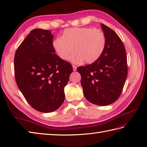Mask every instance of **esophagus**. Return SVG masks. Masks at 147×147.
<instances>
[{
	"label": "esophagus",
	"instance_id": "1",
	"mask_svg": "<svg viewBox=\"0 0 147 147\" xmlns=\"http://www.w3.org/2000/svg\"><path fill=\"white\" fill-rule=\"evenodd\" d=\"M72 67H73V70H74V71H75V70H77V67L75 66V65H72Z\"/></svg>",
	"mask_w": 147,
	"mask_h": 147
}]
</instances>
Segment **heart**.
I'll return each mask as SVG.
<instances>
[{
    "instance_id": "obj_1",
    "label": "heart",
    "mask_w": 147,
    "mask_h": 147,
    "mask_svg": "<svg viewBox=\"0 0 147 147\" xmlns=\"http://www.w3.org/2000/svg\"><path fill=\"white\" fill-rule=\"evenodd\" d=\"M105 37L99 29L73 28L64 30L62 37H57L53 42V47L61 59L67 60L70 55L75 63L83 61L86 64L94 63L104 51ZM74 48V49L73 48Z\"/></svg>"
}]
</instances>
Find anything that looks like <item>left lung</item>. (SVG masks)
<instances>
[{
  "instance_id": "8db88e82",
  "label": "left lung",
  "mask_w": 147,
  "mask_h": 147,
  "mask_svg": "<svg viewBox=\"0 0 147 147\" xmlns=\"http://www.w3.org/2000/svg\"><path fill=\"white\" fill-rule=\"evenodd\" d=\"M105 37L103 53L94 63L77 67L86 99L97 105L113 103L121 95L127 75L125 48L117 33L101 24Z\"/></svg>"
}]
</instances>
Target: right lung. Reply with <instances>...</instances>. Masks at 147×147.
Masks as SVG:
<instances>
[{
    "label": "right lung",
    "instance_id": "add662e5",
    "mask_svg": "<svg viewBox=\"0 0 147 147\" xmlns=\"http://www.w3.org/2000/svg\"><path fill=\"white\" fill-rule=\"evenodd\" d=\"M50 30L35 29L18 48L14 59L16 82L24 98L38 112L59 109L65 99L72 66L55 54Z\"/></svg>",
    "mask_w": 147,
    "mask_h": 147
}]
</instances>
